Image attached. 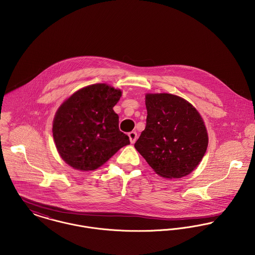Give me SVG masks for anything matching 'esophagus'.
Listing matches in <instances>:
<instances>
[{"instance_id": "esophagus-1", "label": "esophagus", "mask_w": 255, "mask_h": 255, "mask_svg": "<svg viewBox=\"0 0 255 255\" xmlns=\"http://www.w3.org/2000/svg\"><path fill=\"white\" fill-rule=\"evenodd\" d=\"M128 136H129V139H130V141L132 142V143H134L136 140H137V138H138V135H137V133L135 132V131H132V132H130L129 134H128Z\"/></svg>"}]
</instances>
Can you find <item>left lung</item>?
Segmentation results:
<instances>
[{"label":"left lung","mask_w":255,"mask_h":255,"mask_svg":"<svg viewBox=\"0 0 255 255\" xmlns=\"http://www.w3.org/2000/svg\"><path fill=\"white\" fill-rule=\"evenodd\" d=\"M146 125L135 142L136 149L161 177L189 175L201 161L208 136L198 111L171 94H146Z\"/></svg>","instance_id":"1"}]
</instances>
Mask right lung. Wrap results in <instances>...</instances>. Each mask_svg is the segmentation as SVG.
I'll use <instances>...</instances> for the list:
<instances>
[{"label":"right lung","mask_w":255,"mask_h":255,"mask_svg":"<svg viewBox=\"0 0 255 255\" xmlns=\"http://www.w3.org/2000/svg\"><path fill=\"white\" fill-rule=\"evenodd\" d=\"M122 92L107 84L87 86L57 110L53 136L61 158L74 169L91 171L130 143L119 130L114 107Z\"/></svg>","instance_id":"add662e5"}]
</instances>
